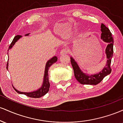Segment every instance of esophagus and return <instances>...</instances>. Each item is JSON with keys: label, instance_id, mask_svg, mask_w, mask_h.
Returning a JSON list of instances; mask_svg holds the SVG:
<instances>
[{"label": "esophagus", "instance_id": "1", "mask_svg": "<svg viewBox=\"0 0 123 123\" xmlns=\"http://www.w3.org/2000/svg\"><path fill=\"white\" fill-rule=\"evenodd\" d=\"M68 50L67 49H62V50L61 51L60 54L61 55H65L66 54H68Z\"/></svg>", "mask_w": 123, "mask_h": 123}]
</instances>
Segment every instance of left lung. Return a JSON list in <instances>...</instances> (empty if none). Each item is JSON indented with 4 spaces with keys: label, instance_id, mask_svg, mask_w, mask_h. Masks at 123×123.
Instances as JSON below:
<instances>
[{
    "label": "left lung",
    "instance_id": "8db88e82",
    "mask_svg": "<svg viewBox=\"0 0 123 123\" xmlns=\"http://www.w3.org/2000/svg\"><path fill=\"white\" fill-rule=\"evenodd\" d=\"M101 39L104 42L108 43L106 49V54L108 60L106 66L104 67L102 71L99 73L94 75H87L83 73L77 65V63L74 61L72 58H70V62L72 66L74 74L76 80L82 84H90V85H97L104 79L106 76L108 75L111 73V58L113 55V43L114 41L111 36V33L108 27L104 24H101Z\"/></svg>",
    "mask_w": 123,
    "mask_h": 123
}]
</instances>
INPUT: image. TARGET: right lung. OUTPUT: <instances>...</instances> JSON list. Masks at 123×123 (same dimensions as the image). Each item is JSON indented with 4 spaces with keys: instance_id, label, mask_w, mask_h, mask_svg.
<instances>
[{
    "instance_id": "add662e5",
    "label": "right lung",
    "mask_w": 123,
    "mask_h": 123,
    "mask_svg": "<svg viewBox=\"0 0 123 123\" xmlns=\"http://www.w3.org/2000/svg\"><path fill=\"white\" fill-rule=\"evenodd\" d=\"M28 34H26V35H28ZM21 37L20 35H17L15 36L14 38L12 40V42L11 43L9 47H8V50L10 49H12L13 45L14 44L15 42L17 41L18 39H19ZM57 61V57L54 56V57L51 58L50 60H49L47 61V63H46V68H45V72H44V81H43V85H42V87L40 89L37 90L36 91H33V92H20V91H18L15 88L14 90L17 91L18 93L19 94H23L24 95L28 96V97H31V98H40V97H43L48 92L49 90V88H50V83H49V69L50 68V66H51L54 63L56 62ZM8 65V62L7 63V66Z\"/></svg>"
}]
</instances>
